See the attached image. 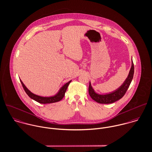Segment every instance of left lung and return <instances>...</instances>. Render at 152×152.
Returning a JSON list of instances; mask_svg holds the SVG:
<instances>
[{
  "mask_svg": "<svg viewBox=\"0 0 152 152\" xmlns=\"http://www.w3.org/2000/svg\"><path fill=\"white\" fill-rule=\"evenodd\" d=\"M134 64L132 60V67L129 74V76L125 82L123 83V84L117 90L115 91L108 94L106 95H99L96 94L94 89L92 88L91 82L89 83V94L92 98V99H94L95 101L97 102L99 104H111L114 103L115 101L120 99L123 97V96L126 93L129 87L130 86V85L132 81V79L133 78L134 75Z\"/></svg>",
  "mask_w": 152,
  "mask_h": 152,
  "instance_id": "8db88e82",
  "label": "left lung"
}]
</instances>
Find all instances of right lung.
Returning <instances> with one entry per match:
<instances>
[{"label": "right lung", "instance_id": "obj_1", "mask_svg": "<svg viewBox=\"0 0 152 152\" xmlns=\"http://www.w3.org/2000/svg\"><path fill=\"white\" fill-rule=\"evenodd\" d=\"M20 81L21 82V84L22 85V87H23L24 91H25L26 94L29 96V97H30L31 99H34V101L39 102L40 104H50V103H54V102H58L63 98V97L65 95V92L67 89V87L72 80L68 82L65 85H64L60 88L58 92L56 95H54L53 96H50V97H42V96H40L37 95L35 94H34L33 93H32L31 91H29L27 89V88L25 86V85L23 83V82L21 81L20 79Z\"/></svg>", "mask_w": 152, "mask_h": 152}]
</instances>
